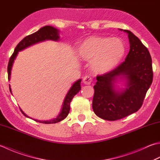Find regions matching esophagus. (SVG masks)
<instances>
[{
    "instance_id": "1",
    "label": "esophagus",
    "mask_w": 160,
    "mask_h": 160,
    "mask_svg": "<svg viewBox=\"0 0 160 160\" xmlns=\"http://www.w3.org/2000/svg\"><path fill=\"white\" fill-rule=\"evenodd\" d=\"M82 81L84 84H90L92 83V78L89 76H86L83 78Z\"/></svg>"
}]
</instances>
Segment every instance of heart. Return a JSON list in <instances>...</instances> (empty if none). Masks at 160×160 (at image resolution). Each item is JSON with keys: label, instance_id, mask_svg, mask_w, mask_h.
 Masks as SVG:
<instances>
[{"label": "heart", "instance_id": "b5f03b06", "mask_svg": "<svg viewBox=\"0 0 160 160\" xmlns=\"http://www.w3.org/2000/svg\"><path fill=\"white\" fill-rule=\"evenodd\" d=\"M80 59L90 61V67L96 73L112 71L121 61L125 53V46L118 38L92 37L84 39L78 46Z\"/></svg>", "mask_w": 160, "mask_h": 160}]
</instances>
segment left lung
I'll list each match as a JSON object with an SVG mask.
<instances>
[{"label": "left lung", "mask_w": 160, "mask_h": 160, "mask_svg": "<svg viewBox=\"0 0 160 160\" xmlns=\"http://www.w3.org/2000/svg\"><path fill=\"white\" fill-rule=\"evenodd\" d=\"M130 51L125 62L108 73L96 77L92 108L98 117L108 121L121 119L142 107L152 78V59L138 37L127 30ZM123 82L124 88L118 86Z\"/></svg>", "instance_id": "obj_1"}]
</instances>
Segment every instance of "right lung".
Here are the masks:
<instances>
[{
    "label": "right lung",
    "instance_id": "right-lung-1",
    "mask_svg": "<svg viewBox=\"0 0 160 160\" xmlns=\"http://www.w3.org/2000/svg\"><path fill=\"white\" fill-rule=\"evenodd\" d=\"M59 32H60V31H59L58 29H57V28L51 26H43L42 28H40V29L38 31H37V32H35L32 34H30V35L26 37L24 39H22L21 42L18 43V45L14 49V53L12 54L10 59H9V61L8 63V67L9 81H10L12 67H13L14 60L17 57L18 52L23 51V50L26 49L31 46L36 44V43L45 42V41H47V40L59 42V41L60 40ZM81 80H82V79H79L77 81H76L75 82H73V84L71 85V88L68 89V92L67 93V95H66L64 97L63 102H62L60 112H59V113L58 114L57 117L55 118H52L51 120H47V121H39V120H36V119H34V120L42 123L51 124V123H58V122L64 119V118L68 116V113H69L70 102H71L72 99H73V97L76 96L81 89V85H80ZM9 91H10V92L12 94L10 84H9ZM20 109L22 113L26 116V117L30 118L28 117L27 114H25L23 111L22 110L21 108Z\"/></svg>",
    "mask_w": 160,
    "mask_h": 160
}]
</instances>
